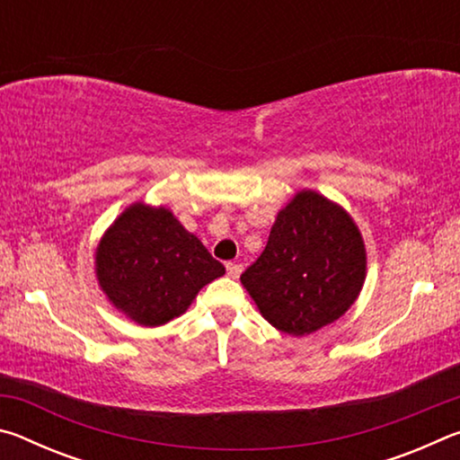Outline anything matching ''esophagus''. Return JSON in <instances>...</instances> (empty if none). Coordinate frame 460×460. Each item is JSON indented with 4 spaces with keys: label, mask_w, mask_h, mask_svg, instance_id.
<instances>
[{
    "label": "esophagus",
    "mask_w": 460,
    "mask_h": 460,
    "mask_svg": "<svg viewBox=\"0 0 460 460\" xmlns=\"http://www.w3.org/2000/svg\"><path fill=\"white\" fill-rule=\"evenodd\" d=\"M225 268H227V276H229V278H239V276H241V263L229 261Z\"/></svg>",
    "instance_id": "1"
}]
</instances>
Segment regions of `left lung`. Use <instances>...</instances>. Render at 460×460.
<instances>
[{
  "instance_id": "obj_1",
  "label": "left lung",
  "mask_w": 460,
  "mask_h": 460,
  "mask_svg": "<svg viewBox=\"0 0 460 460\" xmlns=\"http://www.w3.org/2000/svg\"><path fill=\"white\" fill-rule=\"evenodd\" d=\"M365 268V243L351 215L323 194L300 190L278 213L266 249L241 284L271 326L305 337L351 308Z\"/></svg>"
}]
</instances>
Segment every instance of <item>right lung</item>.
<instances>
[{
	"label": "right lung",
	"instance_id": "right-lung-1",
	"mask_svg": "<svg viewBox=\"0 0 460 460\" xmlns=\"http://www.w3.org/2000/svg\"><path fill=\"white\" fill-rule=\"evenodd\" d=\"M95 271L115 308L137 324L160 326L186 313L225 268L166 207L136 202L101 237Z\"/></svg>",
	"mask_w": 460,
	"mask_h": 460
}]
</instances>
